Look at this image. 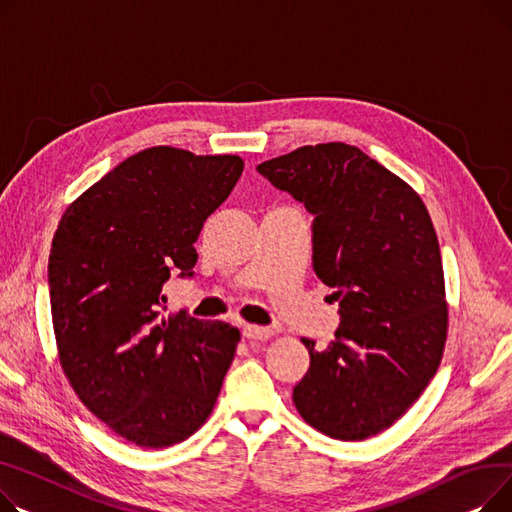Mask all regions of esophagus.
I'll return each instance as SVG.
<instances>
[{"mask_svg": "<svg viewBox=\"0 0 512 512\" xmlns=\"http://www.w3.org/2000/svg\"><path fill=\"white\" fill-rule=\"evenodd\" d=\"M244 339L248 341H266L275 335L273 328H266V326H256V324H246L242 330Z\"/></svg>", "mask_w": 512, "mask_h": 512, "instance_id": "34e87169", "label": "esophagus"}]
</instances>
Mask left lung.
Instances as JSON below:
<instances>
[{
  "label": "left lung",
  "mask_w": 512,
  "mask_h": 512,
  "mask_svg": "<svg viewBox=\"0 0 512 512\" xmlns=\"http://www.w3.org/2000/svg\"><path fill=\"white\" fill-rule=\"evenodd\" d=\"M258 173L314 215L318 279L339 299L341 326L293 388L306 422L337 440H366L397 419L434 378L448 328L438 237L401 177L357 146H302Z\"/></svg>",
  "instance_id": "obj_1"
}]
</instances>
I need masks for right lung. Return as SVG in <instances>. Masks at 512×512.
Wrapping results in <instances>:
<instances>
[{"label":"right lung","instance_id":"add662e5","mask_svg":"<svg viewBox=\"0 0 512 512\" xmlns=\"http://www.w3.org/2000/svg\"><path fill=\"white\" fill-rule=\"evenodd\" d=\"M244 161L153 146L78 196L49 254L53 330L78 399L117 436L165 448L213 411L239 330L163 316V285L192 277L194 242L227 200Z\"/></svg>","mask_w":512,"mask_h":512}]
</instances>
